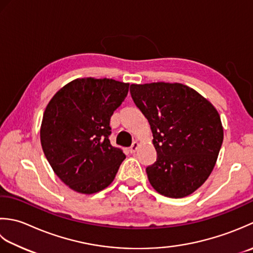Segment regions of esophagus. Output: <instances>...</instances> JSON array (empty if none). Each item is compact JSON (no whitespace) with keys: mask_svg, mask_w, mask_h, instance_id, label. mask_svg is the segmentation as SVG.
Wrapping results in <instances>:
<instances>
[{"mask_svg":"<svg viewBox=\"0 0 253 253\" xmlns=\"http://www.w3.org/2000/svg\"><path fill=\"white\" fill-rule=\"evenodd\" d=\"M138 146H140V143H138L137 141L133 142V144H132L131 147H130V153H131V154H134V153H135V152L137 151Z\"/></svg>","mask_w":253,"mask_h":253,"instance_id":"1","label":"esophagus"}]
</instances>
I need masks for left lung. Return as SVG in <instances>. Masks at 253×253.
<instances>
[{
	"instance_id": "1",
	"label": "left lung",
	"mask_w": 253,
	"mask_h": 253,
	"mask_svg": "<svg viewBox=\"0 0 253 253\" xmlns=\"http://www.w3.org/2000/svg\"><path fill=\"white\" fill-rule=\"evenodd\" d=\"M132 99L151 126L157 159L146 168L149 183L168 198H184L212 172L224 131L217 110L179 83L132 84Z\"/></svg>"
}]
</instances>
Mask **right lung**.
<instances>
[{
  "instance_id": "obj_1",
  "label": "right lung",
  "mask_w": 253,
  "mask_h": 253,
  "mask_svg": "<svg viewBox=\"0 0 253 253\" xmlns=\"http://www.w3.org/2000/svg\"><path fill=\"white\" fill-rule=\"evenodd\" d=\"M127 91V83L115 80L77 79L62 87L45 108L41 146L56 176L74 191L104 190L125 161L109 135L110 118Z\"/></svg>"
}]
</instances>
